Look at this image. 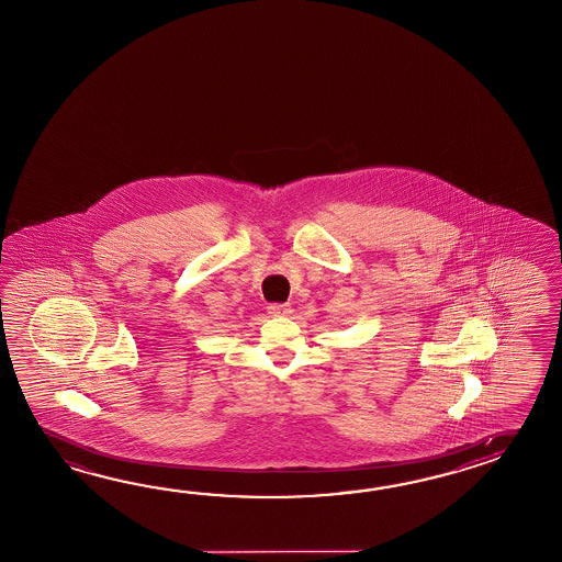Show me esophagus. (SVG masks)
<instances>
[{
  "mask_svg": "<svg viewBox=\"0 0 562 562\" xmlns=\"http://www.w3.org/2000/svg\"><path fill=\"white\" fill-rule=\"evenodd\" d=\"M290 304H278V302H274V304H270L268 306V314H272V316H276V318H280V316H288L290 314Z\"/></svg>",
  "mask_w": 562,
  "mask_h": 562,
  "instance_id": "34e87169",
  "label": "esophagus"
}]
</instances>
